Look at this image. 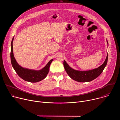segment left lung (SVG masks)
<instances>
[{
	"label": "left lung",
	"mask_w": 120,
	"mask_h": 120,
	"mask_svg": "<svg viewBox=\"0 0 120 120\" xmlns=\"http://www.w3.org/2000/svg\"><path fill=\"white\" fill-rule=\"evenodd\" d=\"M107 43L108 46L107 40ZM108 57V55L107 53V56L104 63L98 68L93 70L84 71L75 70L70 67L65 60L64 61V66L67 74L72 79L79 82H90L98 77L103 71L107 63Z\"/></svg>",
	"instance_id": "1"
}]
</instances>
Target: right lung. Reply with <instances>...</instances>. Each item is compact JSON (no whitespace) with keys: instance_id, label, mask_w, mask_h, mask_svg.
Returning a JSON list of instances; mask_svg holds the SVG:
<instances>
[{"instance_id":"1","label":"right lung","mask_w":120,"mask_h":120,"mask_svg":"<svg viewBox=\"0 0 120 120\" xmlns=\"http://www.w3.org/2000/svg\"><path fill=\"white\" fill-rule=\"evenodd\" d=\"M13 40L14 37L13 38L11 43V48L10 58L12 65L16 74L19 75L20 77L25 81L31 82H38L45 79L49 72V67L51 63L53 61V59L50 60L43 68L39 70H32L27 69V68H23L18 64L14 57L13 48Z\"/></svg>"}]
</instances>
